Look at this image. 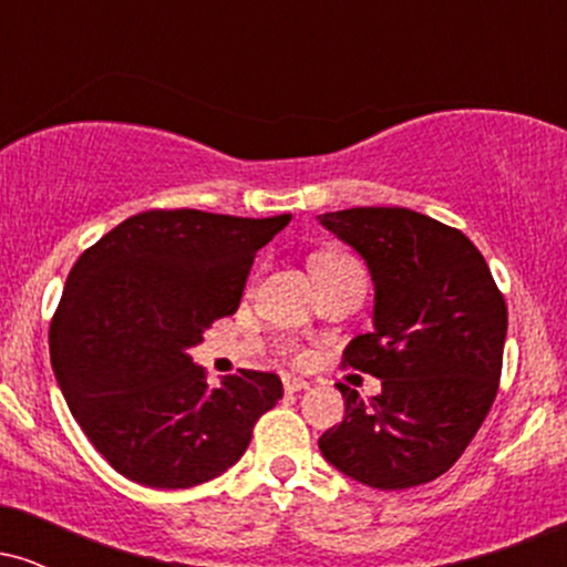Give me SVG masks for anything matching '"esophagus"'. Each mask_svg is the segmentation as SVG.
Returning a JSON list of instances; mask_svg holds the SVG:
<instances>
[{
	"mask_svg": "<svg viewBox=\"0 0 567 567\" xmlns=\"http://www.w3.org/2000/svg\"><path fill=\"white\" fill-rule=\"evenodd\" d=\"M282 386H285V392L288 394H296V392H303V389H309V381H303V379H285L282 381Z\"/></svg>",
	"mask_w": 567,
	"mask_h": 567,
	"instance_id": "34e87169",
	"label": "esophagus"
}]
</instances>
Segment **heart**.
I'll use <instances>...</instances> for the list:
<instances>
[{
	"instance_id": "obj_1",
	"label": "heart",
	"mask_w": 567,
	"mask_h": 567,
	"mask_svg": "<svg viewBox=\"0 0 567 567\" xmlns=\"http://www.w3.org/2000/svg\"><path fill=\"white\" fill-rule=\"evenodd\" d=\"M330 266H360V264H357L354 258L341 256V252H328V256H317V258H315V271L330 269ZM282 351L290 357V360H296V362H301L303 357H306L303 351L298 349L292 341H285V343H282Z\"/></svg>"
}]
</instances>
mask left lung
Segmentation results:
<instances>
[{
	"label": "left lung",
	"mask_w": 567,
	"mask_h": 567,
	"mask_svg": "<svg viewBox=\"0 0 567 567\" xmlns=\"http://www.w3.org/2000/svg\"><path fill=\"white\" fill-rule=\"evenodd\" d=\"M320 220L365 258L375 285V328L343 349V368L381 379L370 400L338 383L347 410L320 451L379 491L432 483L461 458L496 400L504 296L472 239L424 213L351 207Z\"/></svg>",
	"instance_id": "1"
}]
</instances>
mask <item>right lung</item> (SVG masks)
Listing matches in <instances>:
<instances>
[{"label":"right lung","mask_w":567,"mask_h":567,"mask_svg":"<svg viewBox=\"0 0 567 567\" xmlns=\"http://www.w3.org/2000/svg\"><path fill=\"white\" fill-rule=\"evenodd\" d=\"M290 216L146 210L76 258L50 322V362L95 451L133 483L194 487L243 458L282 396L275 373L218 389L188 349L237 311L256 252Z\"/></svg>","instance_id":"add662e5"}]
</instances>
